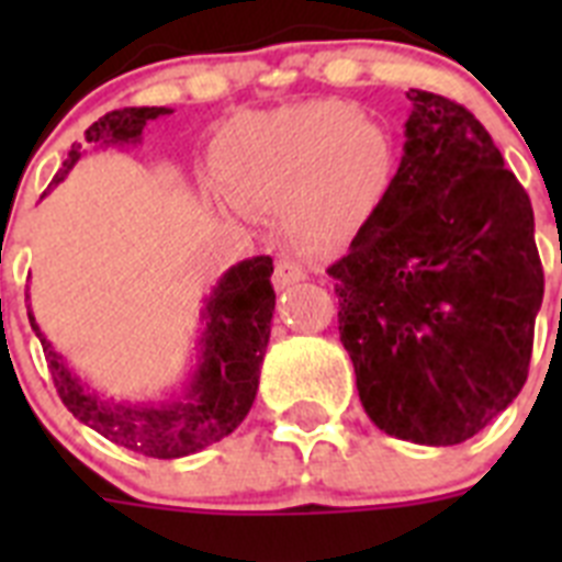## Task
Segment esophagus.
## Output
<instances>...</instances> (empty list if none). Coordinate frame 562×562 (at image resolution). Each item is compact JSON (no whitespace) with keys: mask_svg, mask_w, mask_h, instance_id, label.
Wrapping results in <instances>:
<instances>
[{"mask_svg":"<svg viewBox=\"0 0 562 562\" xmlns=\"http://www.w3.org/2000/svg\"><path fill=\"white\" fill-rule=\"evenodd\" d=\"M304 278H306L304 267L290 261V258H281V261L276 265V272H272V284H276V290H290L292 284L304 281Z\"/></svg>","mask_w":562,"mask_h":562,"instance_id":"1","label":"esophagus"}]
</instances>
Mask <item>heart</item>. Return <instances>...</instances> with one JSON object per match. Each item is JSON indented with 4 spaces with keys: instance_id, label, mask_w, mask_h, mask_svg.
<instances>
[{
    "instance_id": "heart-1",
    "label": "heart",
    "mask_w": 562,
    "mask_h": 562,
    "mask_svg": "<svg viewBox=\"0 0 562 562\" xmlns=\"http://www.w3.org/2000/svg\"><path fill=\"white\" fill-rule=\"evenodd\" d=\"M213 173L245 213L284 211L286 233L310 250L349 241L391 177V146L346 103L315 101L227 123Z\"/></svg>"
}]
</instances>
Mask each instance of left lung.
<instances>
[{
    "label": "left lung",
    "instance_id": "left-lung-1",
    "mask_svg": "<svg viewBox=\"0 0 562 562\" xmlns=\"http://www.w3.org/2000/svg\"><path fill=\"white\" fill-rule=\"evenodd\" d=\"M408 101L394 180L326 272L366 414L448 448L524 389L543 267L529 193L475 114L422 89Z\"/></svg>",
    "mask_w": 562,
    "mask_h": 562
}]
</instances>
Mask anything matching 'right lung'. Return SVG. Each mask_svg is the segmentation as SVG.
Returning a JSON list of instances; mask_svg holds the SVG:
<instances>
[{
    "instance_id": "obj_1",
    "label": "right lung",
    "mask_w": 562,
    "mask_h": 562,
    "mask_svg": "<svg viewBox=\"0 0 562 562\" xmlns=\"http://www.w3.org/2000/svg\"><path fill=\"white\" fill-rule=\"evenodd\" d=\"M160 114H168V109H114L87 128V143L95 146L140 143L143 126L157 121ZM78 160H81V143L72 146L49 186H58ZM270 276L272 258L256 256L231 267L220 278L202 312L205 331L200 337L196 371L180 400L160 402V405L114 402L89 391L87 382L49 346L30 306L27 317L42 340L47 369L69 414L132 453L151 456V459H182L231 436L252 408L258 371L270 342L272 310H276Z\"/></svg>"
}]
</instances>
